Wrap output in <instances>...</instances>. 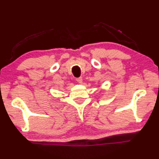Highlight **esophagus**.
<instances>
[{
  "mask_svg": "<svg viewBox=\"0 0 159 159\" xmlns=\"http://www.w3.org/2000/svg\"><path fill=\"white\" fill-rule=\"evenodd\" d=\"M76 81H77V82H78L79 84H81L82 81H83V79H82L81 77H80V78H78L77 79H76Z\"/></svg>",
  "mask_w": 159,
  "mask_h": 159,
  "instance_id": "esophagus-1",
  "label": "esophagus"
}]
</instances>
